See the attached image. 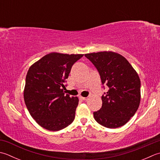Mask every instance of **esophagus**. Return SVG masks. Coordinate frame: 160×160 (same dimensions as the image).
Segmentation results:
<instances>
[{
    "mask_svg": "<svg viewBox=\"0 0 160 160\" xmlns=\"http://www.w3.org/2000/svg\"><path fill=\"white\" fill-rule=\"evenodd\" d=\"M80 98L82 100V101H86L89 99L88 98H87V97H80Z\"/></svg>",
    "mask_w": 160,
    "mask_h": 160,
    "instance_id": "1",
    "label": "esophagus"
}]
</instances>
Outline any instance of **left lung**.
I'll use <instances>...</instances> for the list:
<instances>
[{
    "mask_svg": "<svg viewBox=\"0 0 160 160\" xmlns=\"http://www.w3.org/2000/svg\"><path fill=\"white\" fill-rule=\"evenodd\" d=\"M94 65L101 76L103 89L102 107L93 112L101 126L117 128L124 126L135 114L141 99V82L135 70L120 54L111 51L84 55Z\"/></svg>",
    "mask_w": 160,
    "mask_h": 160,
    "instance_id": "left-lung-1",
    "label": "left lung"
}]
</instances>
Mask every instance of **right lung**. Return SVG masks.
<instances>
[{"label":"right lung","instance_id":"right-lung-1","mask_svg":"<svg viewBox=\"0 0 160 160\" xmlns=\"http://www.w3.org/2000/svg\"><path fill=\"white\" fill-rule=\"evenodd\" d=\"M84 55L51 52L30 67L23 93L29 113L39 126L51 131L64 129L73 121L79 100L65 94L72 66Z\"/></svg>","mask_w":160,"mask_h":160}]
</instances>
